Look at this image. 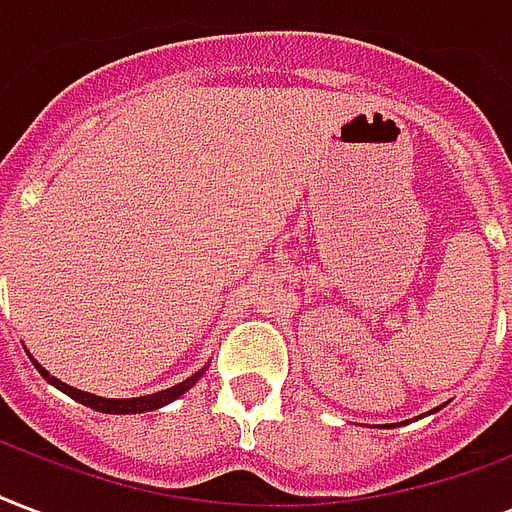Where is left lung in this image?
<instances>
[{
	"mask_svg": "<svg viewBox=\"0 0 512 512\" xmlns=\"http://www.w3.org/2000/svg\"><path fill=\"white\" fill-rule=\"evenodd\" d=\"M435 411H438V408H435ZM435 411H429V413H435ZM392 427H397V424H392Z\"/></svg>",
	"mask_w": 512,
	"mask_h": 512,
	"instance_id": "1",
	"label": "left lung"
}]
</instances>
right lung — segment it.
Listing matches in <instances>:
<instances>
[{"label": "right lung", "instance_id": "add662e5", "mask_svg": "<svg viewBox=\"0 0 512 512\" xmlns=\"http://www.w3.org/2000/svg\"><path fill=\"white\" fill-rule=\"evenodd\" d=\"M31 362H34V368L42 373V378H45L48 384H53L56 389H61L64 395H69L72 400L88 405V408H93V411H99V413H147V411H158V408H163V405H169L171 400H177L179 395H185L187 389L198 384V378L204 376L206 368H209V365H204V368L198 370V373H193L190 378H185L182 384L171 386V389H161V392H152V395H144V397H120V400H112V397H99V395H91V392H83V389H74V386L64 384V381H58L56 376H50L48 370L42 368V365H39L34 357H31Z\"/></svg>", "mask_w": 512, "mask_h": 512}]
</instances>
